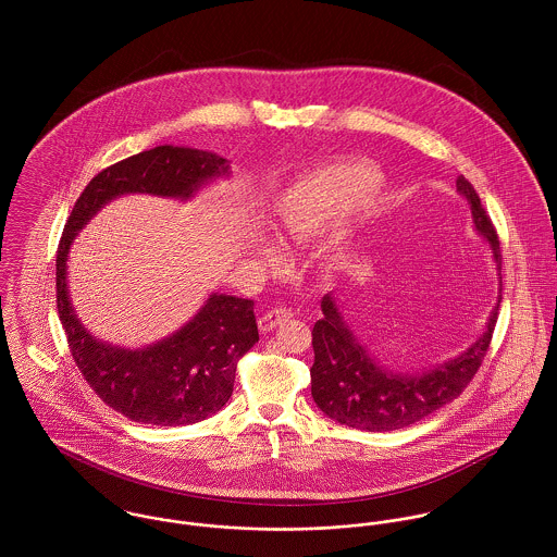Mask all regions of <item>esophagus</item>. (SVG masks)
<instances>
[{
	"mask_svg": "<svg viewBox=\"0 0 557 557\" xmlns=\"http://www.w3.org/2000/svg\"><path fill=\"white\" fill-rule=\"evenodd\" d=\"M292 318V309H287V307H276V309H270V311H265L261 318H259V330L265 334V332H272L278 323H283V321H287V319Z\"/></svg>",
	"mask_w": 557,
	"mask_h": 557,
	"instance_id": "1",
	"label": "esophagus"
}]
</instances>
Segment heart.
<instances>
[{"label": "heart", "mask_w": 557, "mask_h": 557, "mask_svg": "<svg viewBox=\"0 0 557 557\" xmlns=\"http://www.w3.org/2000/svg\"><path fill=\"white\" fill-rule=\"evenodd\" d=\"M377 186V171L364 162L327 164L300 175L274 199L270 227L285 238H309Z\"/></svg>", "instance_id": "1"}]
</instances>
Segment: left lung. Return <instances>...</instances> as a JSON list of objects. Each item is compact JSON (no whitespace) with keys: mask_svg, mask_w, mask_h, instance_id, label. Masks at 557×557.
<instances>
[{"mask_svg":"<svg viewBox=\"0 0 557 557\" xmlns=\"http://www.w3.org/2000/svg\"><path fill=\"white\" fill-rule=\"evenodd\" d=\"M457 188L470 201L474 225L488 239L497 270H502L499 238L474 186L461 175ZM499 302L502 296L486 330L466 354L413 377L382 369L343 321L334 300L325 296L321 300L323 318L313 325L311 395L319 409L332 420L362 431H395L426 418L459 397L474 380L493 338Z\"/></svg>","mask_w":557,"mask_h":557,"instance_id":"left-lung-1","label":"left lung"}]
</instances>
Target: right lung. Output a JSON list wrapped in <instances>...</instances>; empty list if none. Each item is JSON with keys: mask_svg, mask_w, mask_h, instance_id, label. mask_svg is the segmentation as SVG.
Masks as SVG:
<instances>
[{"mask_svg": "<svg viewBox=\"0 0 557 557\" xmlns=\"http://www.w3.org/2000/svg\"><path fill=\"white\" fill-rule=\"evenodd\" d=\"M227 173V160L190 148L160 146L120 160L83 188L64 225L55 259L58 315L83 380L109 407L141 424L177 426L206 420L234 393L238 360L259 341L252 300L212 296L197 318L146 349H120L87 334L66 289L71 242L111 199L126 193L188 197Z\"/></svg>", "mask_w": 557, "mask_h": 557, "instance_id": "right-lung-1", "label": "right lung"}]
</instances>
